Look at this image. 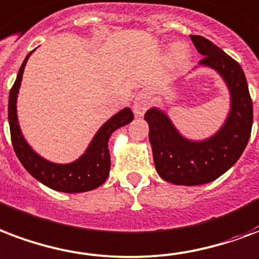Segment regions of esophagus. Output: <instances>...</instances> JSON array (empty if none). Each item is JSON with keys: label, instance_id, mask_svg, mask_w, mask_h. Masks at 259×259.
I'll return each instance as SVG.
<instances>
[{"label": "esophagus", "instance_id": "esophagus-1", "mask_svg": "<svg viewBox=\"0 0 259 259\" xmlns=\"http://www.w3.org/2000/svg\"><path fill=\"white\" fill-rule=\"evenodd\" d=\"M149 104H151V96L148 94L147 91H144V92H140V94L136 96L133 102V111L134 114L137 116L144 115V112L147 111V108L149 107Z\"/></svg>", "mask_w": 259, "mask_h": 259}]
</instances>
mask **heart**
<instances>
[{"instance_id": "b5f03b06", "label": "heart", "mask_w": 259, "mask_h": 259, "mask_svg": "<svg viewBox=\"0 0 259 259\" xmlns=\"http://www.w3.org/2000/svg\"><path fill=\"white\" fill-rule=\"evenodd\" d=\"M171 58H172L174 64H177V65L185 64V61L187 59V50L185 49V46H182V45H177V46L174 47Z\"/></svg>"}]
</instances>
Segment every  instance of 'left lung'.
<instances>
[{
  "instance_id": "1",
  "label": "left lung",
  "mask_w": 259,
  "mask_h": 259,
  "mask_svg": "<svg viewBox=\"0 0 259 259\" xmlns=\"http://www.w3.org/2000/svg\"><path fill=\"white\" fill-rule=\"evenodd\" d=\"M190 39L204 55L198 65L216 70L226 81L231 108L220 130L202 141L183 137L159 108L145 112L156 171L161 179L183 186L205 185L228 171L243 153L252 126V102L243 69L204 36L190 35Z\"/></svg>"
}]
</instances>
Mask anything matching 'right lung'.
<instances>
[{"mask_svg": "<svg viewBox=\"0 0 259 259\" xmlns=\"http://www.w3.org/2000/svg\"><path fill=\"white\" fill-rule=\"evenodd\" d=\"M32 51L25 57L24 62L21 65L17 78L9 92V104H8V119L11 127L12 145L24 168L32 175L39 182L46 185L53 190L62 191V193H84V191L94 190L100 185L106 182L110 172V152H108V140L116 129L127 125L133 121V112L129 107L123 108L121 111L111 116L104 123L98 133L95 134L92 141L77 160L68 163V164H57L43 159L37 155L29 144L25 141L24 136L21 133L17 119V94L21 85V78L27 61Z\"/></svg>", "mask_w": 259, "mask_h": 259, "instance_id": "right-lung-1", "label": "right lung"}]
</instances>
